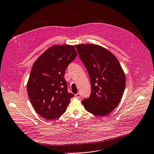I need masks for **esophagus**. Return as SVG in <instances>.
<instances>
[{
  "instance_id": "obj_1",
  "label": "esophagus",
  "mask_w": 154,
  "mask_h": 154,
  "mask_svg": "<svg viewBox=\"0 0 154 154\" xmlns=\"http://www.w3.org/2000/svg\"><path fill=\"white\" fill-rule=\"evenodd\" d=\"M75 96L77 97V98H80V96H81V94H80V93H77V94H75Z\"/></svg>"
}]
</instances>
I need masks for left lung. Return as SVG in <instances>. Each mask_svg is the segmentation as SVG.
<instances>
[{
    "instance_id": "obj_1",
    "label": "left lung",
    "mask_w": 154,
    "mask_h": 154,
    "mask_svg": "<svg viewBox=\"0 0 154 154\" xmlns=\"http://www.w3.org/2000/svg\"><path fill=\"white\" fill-rule=\"evenodd\" d=\"M80 60L89 74L91 93L82 101L85 109L97 116L110 114L119 104L126 78L116 56L95 44L75 45Z\"/></svg>"
}]
</instances>
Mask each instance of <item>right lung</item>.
<instances>
[{"label": "right lung", "mask_w": 154, "mask_h": 154, "mask_svg": "<svg viewBox=\"0 0 154 154\" xmlns=\"http://www.w3.org/2000/svg\"><path fill=\"white\" fill-rule=\"evenodd\" d=\"M77 54L74 45H53L34 63L27 91L34 110L42 117L53 120L66 112L74 95L67 93L64 75Z\"/></svg>", "instance_id": "right-lung-1"}]
</instances>
